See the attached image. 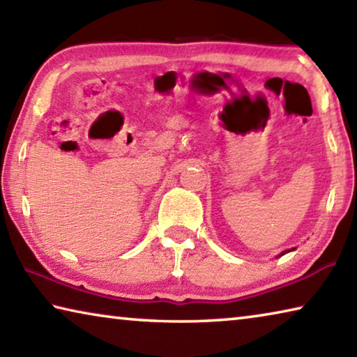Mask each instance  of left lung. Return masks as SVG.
<instances>
[{
	"label": "left lung",
	"mask_w": 357,
	"mask_h": 357,
	"mask_svg": "<svg viewBox=\"0 0 357 357\" xmlns=\"http://www.w3.org/2000/svg\"><path fill=\"white\" fill-rule=\"evenodd\" d=\"M291 250H294V249H288V250H285V252H282V253H280V257H282V255H285V253H288V252H291Z\"/></svg>",
	"instance_id": "left-lung-1"
}]
</instances>
